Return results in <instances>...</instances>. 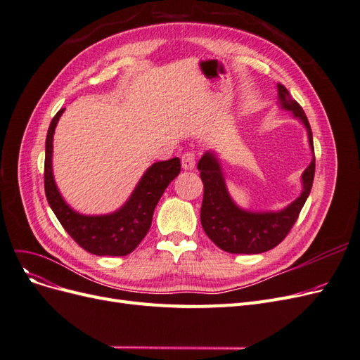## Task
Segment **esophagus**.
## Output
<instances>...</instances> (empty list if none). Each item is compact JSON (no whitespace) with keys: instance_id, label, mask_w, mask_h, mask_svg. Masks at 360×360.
Listing matches in <instances>:
<instances>
[{"instance_id":"obj_1","label":"esophagus","mask_w":360,"mask_h":360,"mask_svg":"<svg viewBox=\"0 0 360 360\" xmlns=\"http://www.w3.org/2000/svg\"><path fill=\"white\" fill-rule=\"evenodd\" d=\"M195 162H197V158H195V153H192V151H186V153L181 156V167H183V169H186V171L193 169L195 168Z\"/></svg>"}]
</instances>
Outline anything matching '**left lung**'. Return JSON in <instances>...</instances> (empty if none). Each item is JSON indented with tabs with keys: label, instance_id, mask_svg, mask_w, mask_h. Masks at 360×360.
Instances as JSON below:
<instances>
[{
	"label": "left lung",
	"instance_id": "left-lung-1",
	"mask_svg": "<svg viewBox=\"0 0 360 360\" xmlns=\"http://www.w3.org/2000/svg\"><path fill=\"white\" fill-rule=\"evenodd\" d=\"M281 108L291 111L307 127L309 147L314 155L312 130L302 106L291 99L288 90L278 84ZM200 177L204 183L201 225L210 240L231 254H261L278 246L296 224L303 204L307 202L315 174V158L302 174L300 197L279 212H249L238 207L226 191L221 163L212 151L198 162Z\"/></svg>",
	"mask_w": 360,
	"mask_h": 360
}]
</instances>
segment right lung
<instances>
[{
	"mask_svg": "<svg viewBox=\"0 0 360 360\" xmlns=\"http://www.w3.org/2000/svg\"><path fill=\"white\" fill-rule=\"evenodd\" d=\"M60 110L48 129L45 151V193L52 212L64 230L86 252L123 257L132 252L150 230L153 212L168 184L179 176L180 159L156 162L138 181L135 191L118 210L110 214L86 216L72 210L63 200L52 172V139L61 114Z\"/></svg>",
	"mask_w": 360,
	"mask_h": 360,
	"instance_id": "1",
	"label": "right lung"
}]
</instances>
